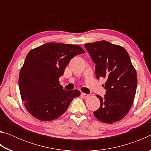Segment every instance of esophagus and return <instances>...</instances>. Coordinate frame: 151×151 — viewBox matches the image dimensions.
<instances>
[{
  "instance_id": "34e87169",
  "label": "esophagus",
  "mask_w": 151,
  "mask_h": 151,
  "mask_svg": "<svg viewBox=\"0 0 151 151\" xmlns=\"http://www.w3.org/2000/svg\"><path fill=\"white\" fill-rule=\"evenodd\" d=\"M81 96L83 97V98L86 99V98H88V97L89 96V94H85V93H81Z\"/></svg>"
}]
</instances>
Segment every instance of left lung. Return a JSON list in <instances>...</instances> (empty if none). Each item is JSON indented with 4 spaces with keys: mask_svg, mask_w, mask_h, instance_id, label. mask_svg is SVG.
I'll use <instances>...</instances> for the list:
<instances>
[{
    "mask_svg": "<svg viewBox=\"0 0 151 151\" xmlns=\"http://www.w3.org/2000/svg\"><path fill=\"white\" fill-rule=\"evenodd\" d=\"M85 47L96 65V78L106 79V94L96 95L101 104L94 115L104 123L119 121L129 112L137 90V73L129 55L123 47L106 40L87 43Z\"/></svg>",
    "mask_w": 151,
    "mask_h": 151,
    "instance_id": "obj_1",
    "label": "left lung"
}]
</instances>
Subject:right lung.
Returning <instances> with one entry per match:
<instances>
[{
	"instance_id": "add662e5",
	"label": "right lung",
	"mask_w": 151,
	"mask_h": 151,
	"mask_svg": "<svg viewBox=\"0 0 151 151\" xmlns=\"http://www.w3.org/2000/svg\"><path fill=\"white\" fill-rule=\"evenodd\" d=\"M85 50L76 45L48 42L28 53L20 71L19 85L25 108L36 119L52 121L65 113L78 90L66 91L59 83L66 66Z\"/></svg>"
}]
</instances>
